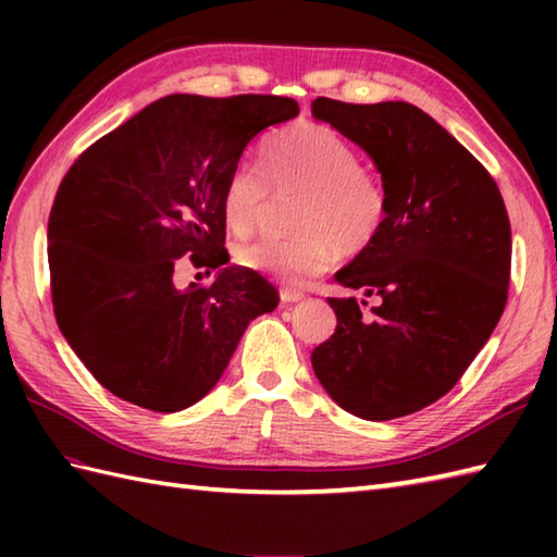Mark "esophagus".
I'll return each mask as SVG.
<instances>
[{"label":"esophagus","mask_w":557,"mask_h":557,"mask_svg":"<svg viewBox=\"0 0 557 557\" xmlns=\"http://www.w3.org/2000/svg\"><path fill=\"white\" fill-rule=\"evenodd\" d=\"M280 299H282V304H294V301H301L304 299V294L299 292V289H280Z\"/></svg>","instance_id":"34e87169"}]
</instances>
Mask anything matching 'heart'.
I'll list each match as a JSON object with an SVG mask.
<instances>
[{"label":"heart","instance_id":"obj_1","mask_svg":"<svg viewBox=\"0 0 557 557\" xmlns=\"http://www.w3.org/2000/svg\"><path fill=\"white\" fill-rule=\"evenodd\" d=\"M270 184L297 186L304 196L297 208L299 234L289 239L265 236L239 251L253 270L280 277L323 270L335 251L357 256L381 234L387 215V194L375 172L359 164V152L325 124L301 122L282 128L263 146V168L242 160L230 172L222 191V210L236 234H248L263 212Z\"/></svg>","mask_w":557,"mask_h":557}]
</instances>
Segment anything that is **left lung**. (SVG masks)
<instances>
[{"label":"left lung","mask_w":557,"mask_h":557,"mask_svg":"<svg viewBox=\"0 0 557 557\" xmlns=\"http://www.w3.org/2000/svg\"><path fill=\"white\" fill-rule=\"evenodd\" d=\"M311 112L369 152L387 194L377 239L335 275L363 299H327L337 327L313 371L354 417H407L449 393L498 325L510 218L486 168L413 104L315 98Z\"/></svg>","instance_id":"1"}]
</instances>
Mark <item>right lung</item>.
Wrapping results in <instances>:
<instances>
[{"mask_svg": "<svg viewBox=\"0 0 557 557\" xmlns=\"http://www.w3.org/2000/svg\"><path fill=\"white\" fill-rule=\"evenodd\" d=\"M299 114L280 96H168L96 140L47 222L57 325L92 377L150 411H182L227 369L277 289L251 268L173 285V265L230 263L222 191L256 134Z\"/></svg>", "mask_w": 557, "mask_h": 557, "instance_id": "1", "label": "right lung"}]
</instances>
